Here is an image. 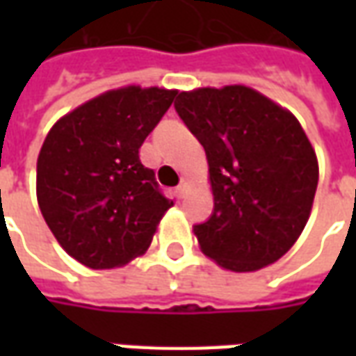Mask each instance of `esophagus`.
Segmentation results:
<instances>
[{
    "label": "esophagus",
    "instance_id": "obj_1",
    "mask_svg": "<svg viewBox=\"0 0 356 356\" xmlns=\"http://www.w3.org/2000/svg\"><path fill=\"white\" fill-rule=\"evenodd\" d=\"M188 186H191V181L185 177L183 181H181V185L177 186V191H175V194H177L179 198H185L186 193H188Z\"/></svg>",
    "mask_w": 356,
    "mask_h": 356
}]
</instances>
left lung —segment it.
<instances>
[{"label": "left lung", "mask_w": 356, "mask_h": 356, "mask_svg": "<svg viewBox=\"0 0 356 356\" xmlns=\"http://www.w3.org/2000/svg\"><path fill=\"white\" fill-rule=\"evenodd\" d=\"M175 108L208 156L213 213L193 229L204 255L232 273L278 261L305 229L318 185L298 118L240 83L181 91Z\"/></svg>", "instance_id": "obj_1"}]
</instances>
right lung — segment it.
Here are the masks:
<instances>
[{"label":"right lung","instance_id":"obj_1","mask_svg":"<svg viewBox=\"0 0 356 356\" xmlns=\"http://www.w3.org/2000/svg\"><path fill=\"white\" fill-rule=\"evenodd\" d=\"M177 89L124 86L58 118L38 156L35 196L66 254L89 268H116L148 250L173 206L139 148Z\"/></svg>","mask_w":356,"mask_h":356}]
</instances>
